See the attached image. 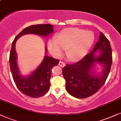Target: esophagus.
<instances>
[{
  "mask_svg": "<svg viewBox=\"0 0 121 121\" xmlns=\"http://www.w3.org/2000/svg\"><path fill=\"white\" fill-rule=\"evenodd\" d=\"M59 65L60 66L63 67H64L65 66V64L64 63V62H62V61H60L59 63Z\"/></svg>",
  "mask_w": 121,
  "mask_h": 121,
  "instance_id": "34e87169",
  "label": "esophagus"
}]
</instances>
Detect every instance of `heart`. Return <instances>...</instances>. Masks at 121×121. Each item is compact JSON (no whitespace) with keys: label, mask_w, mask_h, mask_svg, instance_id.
<instances>
[{"label":"heart","mask_w":121,"mask_h":121,"mask_svg":"<svg viewBox=\"0 0 121 121\" xmlns=\"http://www.w3.org/2000/svg\"><path fill=\"white\" fill-rule=\"evenodd\" d=\"M94 41L91 31L76 28L64 29L58 34L57 39L50 40L48 48L56 57H60L66 49V55L71 61H78L85 57Z\"/></svg>","instance_id":"1"}]
</instances>
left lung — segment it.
I'll return each instance as SVG.
<instances>
[{
  "label": "left lung",
  "instance_id": "left-lung-1",
  "mask_svg": "<svg viewBox=\"0 0 121 121\" xmlns=\"http://www.w3.org/2000/svg\"><path fill=\"white\" fill-rule=\"evenodd\" d=\"M97 51H101L96 55ZM112 62V49L109 40L102 33L90 54L80 61L66 65L62 69L66 80V90L70 95L77 99H85L97 92L104 85L110 71ZM102 65V74L97 75L93 70L96 63Z\"/></svg>",
  "mask_w": 121,
  "mask_h": 121
}]
</instances>
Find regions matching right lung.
Instances as JSON below:
<instances>
[{
  "instance_id": "add662e5",
  "label": "right lung",
  "mask_w": 121,
  "mask_h": 121,
  "mask_svg": "<svg viewBox=\"0 0 121 121\" xmlns=\"http://www.w3.org/2000/svg\"><path fill=\"white\" fill-rule=\"evenodd\" d=\"M53 33L54 29L51 24L33 25L24 29L15 37L12 43L9 56V64L13 78L17 88L29 97H41L49 91L50 87L51 69L59 64V60L46 55L48 49L45 48V55L40 65L29 75L22 76L21 75L17 64L16 41L20 37L26 34H35L48 37Z\"/></svg>"
}]
</instances>
